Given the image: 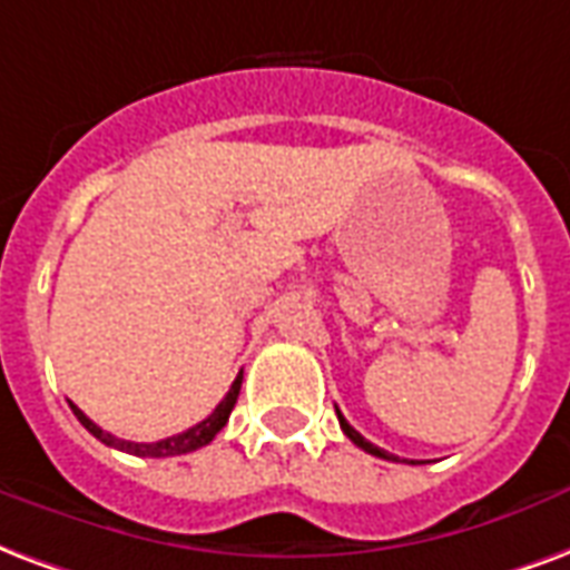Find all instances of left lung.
I'll list each match as a JSON object with an SVG mask.
<instances>
[{"label":"left lung","instance_id":"8db88e82","mask_svg":"<svg viewBox=\"0 0 570 570\" xmlns=\"http://www.w3.org/2000/svg\"><path fill=\"white\" fill-rule=\"evenodd\" d=\"M335 414H338V423H341V429H344V435H347L350 441H353V444L362 446V450H365V453H371V456L390 459V462H399V459L392 456V453H386V450H381V446H374V444H371V441H365V438H362L360 432H356V429H353V425H350L347 420H344V414H341L338 407H335Z\"/></svg>","mask_w":570,"mask_h":570}]
</instances>
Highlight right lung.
Segmentation results:
<instances>
[{
  "mask_svg": "<svg viewBox=\"0 0 570 570\" xmlns=\"http://www.w3.org/2000/svg\"><path fill=\"white\" fill-rule=\"evenodd\" d=\"M242 381H244V371L232 381L229 392H226V399H223L217 407H214V414L205 416L202 423H196L193 429H187V432H180V435H171L166 438V441H156V444H135V441H120V438L108 435V432H102L99 425L92 423L90 416L83 414L81 407H75L71 404V411H75V416L81 420V425L90 432L92 438H99L102 444L108 446H117V450H124V453H132V456H150V459H163V456H184V453H193V450H199V446L210 444L214 441V435L220 432L223 425L229 423V414L232 407H235V402H238V392H242Z\"/></svg>",
  "mask_w": 570,
  "mask_h": 570,
  "instance_id": "obj_1",
  "label": "right lung"
}]
</instances>
